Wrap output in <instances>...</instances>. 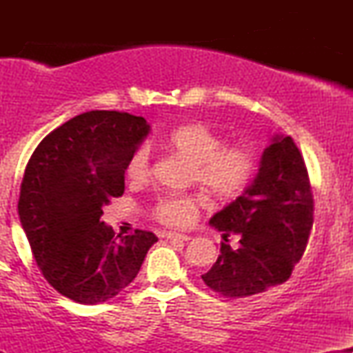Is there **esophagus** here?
I'll return each mask as SVG.
<instances>
[{
  "mask_svg": "<svg viewBox=\"0 0 353 353\" xmlns=\"http://www.w3.org/2000/svg\"><path fill=\"white\" fill-rule=\"evenodd\" d=\"M165 237H168L169 241H172V242H188V241H190L189 236H185V234H177V232H168V234H165Z\"/></svg>",
  "mask_w": 353,
  "mask_h": 353,
  "instance_id": "obj_1",
  "label": "esophagus"
}]
</instances>
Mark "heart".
<instances>
[{
	"instance_id": "obj_1",
	"label": "heart",
	"mask_w": 353,
	"mask_h": 353,
	"mask_svg": "<svg viewBox=\"0 0 353 353\" xmlns=\"http://www.w3.org/2000/svg\"><path fill=\"white\" fill-rule=\"evenodd\" d=\"M221 134L201 123L179 125L168 132L161 145L179 154L190 163V182L201 184L221 199H232L249 188L259 168L255 148L247 141L222 144ZM125 176L134 184H143L151 176V149L137 148L125 165ZM208 205L202 194L164 196L152 205L151 216L168 228H188Z\"/></svg>"
}]
</instances>
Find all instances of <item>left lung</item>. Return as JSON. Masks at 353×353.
Returning <instances> with one entry per match:
<instances>
[{"label": "left lung", "instance_id": "1", "mask_svg": "<svg viewBox=\"0 0 353 353\" xmlns=\"http://www.w3.org/2000/svg\"><path fill=\"white\" fill-rule=\"evenodd\" d=\"M209 224L225 239L241 236L239 249L222 244L216 264L202 275L210 290L239 299L289 281L314 224L309 174L292 137H272L252 184Z\"/></svg>", "mask_w": 353, "mask_h": 353}]
</instances>
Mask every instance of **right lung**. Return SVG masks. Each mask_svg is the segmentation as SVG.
Listing matches in <instances>:
<instances>
[{"label":"right lung","mask_w":353,"mask_h":353,"mask_svg":"<svg viewBox=\"0 0 353 353\" xmlns=\"http://www.w3.org/2000/svg\"><path fill=\"white\" fill-rule=\"evenodd\" d=\"M149 129L128 112H83L44 137L26 165L19 221L44 279L71 301L116 297L157 242L139 229L117 239L101 221L104 205L123 196L125 165Z\"/></svg>","instance_id":"right-lung-1"}]
</instances>
